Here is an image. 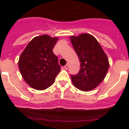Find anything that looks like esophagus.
<instances>
[{"label":"esophagus","mask_w":129,"mask_h":129,"mask_svg":"<svg viewBox=\"0 0 129 129\" xmlns=\"http://www.w3.org/2000/svg\"><path fill=\"white\" fill-rule=\"evenodd\" d=\"M64 68H65L66 70H67V69H68V68H69V65H68V64H67L65 66H64Z\"/></svg>","instance_id":"esophagus-1"}]
</instances>
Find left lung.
Segmentation results:
<instances>
[{
	"label": "left lung",
	"mask_w": 129,
	"mask_h": 129,
	"mask_svg": "<svg viewBox=\"0 0 129 129\" xmlns=\"http://www.w3.org/2000/svg\"><path fill=\"white\" fill-rule=\"evenodd\" d=\"M72 46L80 61V70L72 75L73 85L88 92L98 86L105 77L109 68V59L96 39L88 34L70 37Z\"/></svg>",
	"instance_id": "8db88e82"
}]
</instances>
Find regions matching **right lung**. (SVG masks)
<instances>
[{"label": "right lung", "instance_id": "right-lung-1", "mask_svg": "<svg viewBox=\"0 0 129 129\" xmlns=\"http://www.w3.org/2000/svg\"><path fill=\"white\" fill-rule=\"evenodd\" d=\"M57 40L48 35L34 37L20 55L19 70L25 81L34 89L50 87L61 71L57 57L52 51Z\"/></svg>", "mask_w": 129, "mask_h": 129}]
</instances>
